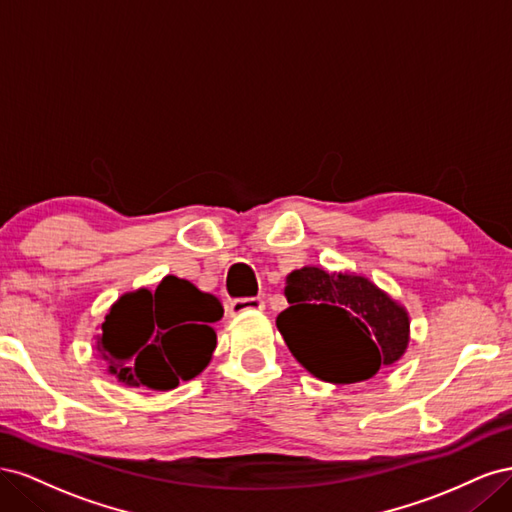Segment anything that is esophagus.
Returning <instances> with one entry per match:
<instances>
[{
  "instance_id": "obj_1",
  "label": "esophagus",
  "mask_w": 512,
  "mask_h": 512,
  "mask_svg": "<svg viewBox=\"0 0 512 512\" xmlns=\"http://www.w3.org/2000/svg\"><path fill=\"white\" fill-rule=\"evenodd\" d=\"M260 309H265V301L260 297H241V299H232L228 303V312L232 316H239L245 312H260Z\"/></svg>"
}]
</instances>
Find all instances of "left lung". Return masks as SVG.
I'll list each match as a JSON object with an SVG mask.
<instances>
[{
  "label": "left lung",
  "mask_w": 512,
  "mask_h": 512,
  "mask_svg": "<svg viewBox=\"0 0 512 512\" xmlns=\"http://www.w3.org/2000/svg\"><path fill=\"white\" fill-rule=\"evenodd\" d=\"M284 292L290 307L277 329L294 359L324 382L367 380L408 346L406 309L367 277L303 267L288 275Z\"/></svg>",
  "instance_id": "left-lung-1"
}]
</instances>
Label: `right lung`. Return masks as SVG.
I'll return each instance as SVG.
<instances>
[{
    "instance_id": "obj_1",
    "label": "right lung",
    "mask_w": 512,
    "mask_h": 512,
    "mask_svg": "<svg viewBox=\"0 0 512 512\" xmlns=\"http://www.w3.org/2000/svg\"><path fill=\"white\" fill-rule=\"evenodd\" d=\"M222 314L213 294L168 275L156 292L123 294L102 322L98 352L123 384L170 391L207 367L215 350L209 324Z\"/></svg>"
}]
</instances>
